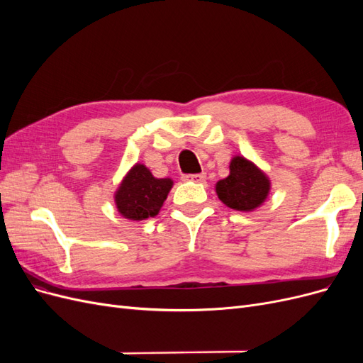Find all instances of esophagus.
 <instances>
[{
  "instance_id": "obj_1",
  "label": "esophagus",
  "mask_w": 363,
  "mask_h": 363,
  "mask_svg": "<svg viewBox=\"0 0 363 363\" xmlns=\"http://www.w3.org/2000/svg\"><path fill=\"white\" fill-rule=\"evenodd\" d=\"M183 180H191V182H204L206 180V174H188L183 175Z\"/></svg>"
}]
</instances>
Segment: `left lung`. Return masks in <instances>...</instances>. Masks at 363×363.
Returning <instances> with one entry per match:
<instances>
[{
  "instance_id": "obj_1",
  "label": "left lung",
  "mask_w": 363,
  "mask_h": 363,
  "mask_svg": "<svg viewBox=\"0 0 363 363\" xmlns=\"http://www.w3.org/2000/svg\"><path fill=\"white\" fill-rule=\"evenodd\" d=\"M269 180L250 160L236 156L230 163V175L216 183L218 199L235 211L248 212L267 200Z\"/></svg>"
}]
</instances>
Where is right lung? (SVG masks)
<instances>
[{
	"instance_id": "add662e5",
	"label": "right lung",
	"mask_w": 363,
	"mask_h": 363,
	"mask_svg": "<svg viewBox=\"0 0 363 363\" xmlns=\"http://www.w3.org/2000/svg\"><path fill=\"white\" fill-rule=\"evenodd\" d=\"M171 188V179H155L144 164H135L116 191L115 203L121 215L142 221L159 213Z\"/></svg>"
}]
</instances>
